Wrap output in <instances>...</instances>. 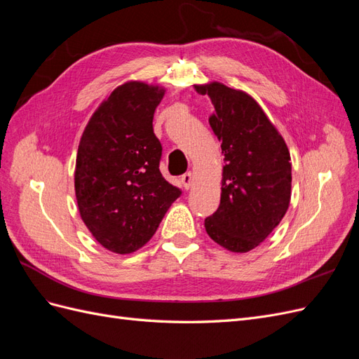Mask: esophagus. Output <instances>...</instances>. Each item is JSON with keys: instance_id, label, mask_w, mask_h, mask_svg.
Here are the masks:
<instances>
[{"instance_id": "1", "label": "esophagus", "mask_w": 359, "mask_h": 359, "mask_svg": "<svg viewBox=\"0 0 359 359\" xmlns=\"http://www.w3.org/2000/svg\"><path fill=\"white\" fill-rule=\"evenodd\" d=\"M193 182H194V177H193L191 172L184 173V175L181 177V184H182V187L186 189V190H189L193 186Z\"/></svg>"}]
</instances>
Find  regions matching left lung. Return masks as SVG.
Instances as JSON below:
<instances>
[{
	"mask_svg": "<svg viewBox=\"0 0 359 359\" xmlns=\"http://www.w3.org/2000/svg\"><path fill=\"white\" fill-rule=\"evenodd\" d=\"M194 90L214 104L210 126L224 154L220 205L205 219V229L223 248L247 253L266 240L289 208V149L252 95L222 82Z\"/></svg>",
	"mask_w": 359,
	"mask_h": 359,
	"instance_id": "1",
	"label": "left lung"
}]
</instances>
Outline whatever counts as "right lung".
I'll return each mask as SVG.
<instances>
[{
	"label": "right lung",
	"mask_w": 359,
	"mask_h": 359,
	"mask_svg": "<svg viewBox=\"0 0 359 359\" xmlns=\"http://www.w3.org/2000/svg\"><path fill=\"white\" fill-rule=\"evenodd\" d=\"M165 88L128 81L106 97L86 124L76 156L81 219L97 243L118 255L144 247L181 190L158 169L153 130Z\"/></svg>",
	"instance_id": "obj_1"
}]
</instances>
